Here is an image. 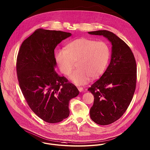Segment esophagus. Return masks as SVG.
I'll list each match as a JSON object with an SVG mask.
<instances>
[{
  "label": "esophagus",
  "mask_w": 150,
  "mask_h": 150,
  "mask_svg": "<svg viewBox=\"0 0 150 150\" xmlns=\"http://www.w3.org/2000/svg\"><path fill=\"white\" fill-rule=\"evenodd\" d=\"M78 90H79V91L80 92H82V91H83V89L82 87H78Z\"/></svg>",
  "instance_id": "1"
}]
</instances>
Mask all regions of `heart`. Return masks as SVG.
<instances>
[{"label": "heart", "instance_id": "obj_1", "mask_svg": "<svg viewBox=\"0 0 150 150\" xmlns=\"http://www.w3.org/2000/svg\"><path fill=\"white\" fill-rule=\"evenodd\" d=\"M109 57V48L105 42L80 38L68 43L65 50L58 51L55 59L60 71L65 75H70L76 62L78 68L70 79L76 85H83L89 78L96 79L103 72Z\"/></svg>", "mask_w": 150, "mask_h": 150}]
</instances>
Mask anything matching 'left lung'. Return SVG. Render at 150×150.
Returning a JSON list of instances; mask_svg holds the SVG:
<instances>
[{
  "label": "left lung",
  "mask_w": 150,
  "mask_h": 150,
  "mask_svg": "<svg viewBox=\"0 0 150 150\" xmlns=\"http://www.w3.org/2000/svg\"><path fill=\"white\" fill-rule=\"evenodd\" d=\"M88 33L103 35L112 45L110 64L88 89L95 98L90 109L91 119L98 125H108L123 116L133 99L137 82L136 62L128 45L112 32L98 30Z\"/></svg>",
  "instance_id": "8db88e82"
}]
</instances>
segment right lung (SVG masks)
<instances>
[{"label":"right lung","mask_w":150,"mask_h":150,"mask_svg":"<svg viewBox=\"0 0 150 150\" xmlns=\"http://www.w3.org/2000/svg\"><path fill=\"white\" fill-rule=\"evenodd\" d=\"M70 33L36 30L21 44L16 71L22 93L33 112L44 121L55 123L69 115V100L79 92L55 72L54 50Z\"/></svg>","instance_id":"obj_1"}]
</instances>
